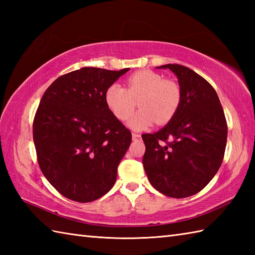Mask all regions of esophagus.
Masks as SVG:
<instances>
[{
	"label": "esophagus",
	"instance_id": "esophagus-1",
	"mask_svg": "<svg viewBox=\"0 0 255 255\" xmlns=\"http://www.w3.org/2000/svg\"><path fill=\"white\" fill-rule=\"evenodd\" d=\"M131 136H132V140H134V141H136V140H138V139H140V137H141L139 133H136V132H132Z\"/></svg>",
	"mask_w": 255,
	"mask_h": 255
}]
</instances>
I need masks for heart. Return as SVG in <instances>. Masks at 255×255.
Segmentation results:
<instances>
[{"label": "heart", "mask_w": 255, "mask_h": 255, "mask_svg": "<svg viewBox=\"0 0 255 255\" xmlns=\"http://www.w3.org/2000/svg\"><path fill=\"white\" fill-rule=\"evenodd\" d=\"M137 100L141 110L129 121V126L141 130L154 123L165 125L171 122L180 108L182 92L174 81L163 79L151 70H140L127 78L125 88L112 84L104 94L108 111L121 122L132 116Z\"/></svg>", "instance_id": "heart-1"}]
</instances>
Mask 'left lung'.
Instances as JSON below:
<instances>
[{
    "label": "left lung",
    "mask_w": 255,
    "mask_h": 255,
    "mask_svg": "<svg viewBox=\"0 0 255 255\" xmlns=\"http://www.w3.org/2000/svg\"><path fill=\"white\" fill-rule=\"evenodd\" d=\"M182 92L176 115L161 130L143 133V167L156 191L173 198L200 192L223 163L228 127L215 89L193 70L165 64Z\"/></svg>",
    "instance_id": "left-lung-1"
}]
</instances>
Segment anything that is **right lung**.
Returning <instances> with one entry per match:
<instances>
[{"mask_svg":"<svg viewBox=\"0 0 255 255\" xmlns=\"http://www.w3.org/2000/svg\"><path fill=\"white\" fill-rule=\"evenodd\" d=\"M129 71L85 67L53 81L42 95L32 137L42 174L74 202L99 199L114 186L131 132L108 111V86Z\"/></svg>","mask_w":255,"mask_h":255,"instance_id":"right-lung-1","label":"right lung"}]
</instances>
